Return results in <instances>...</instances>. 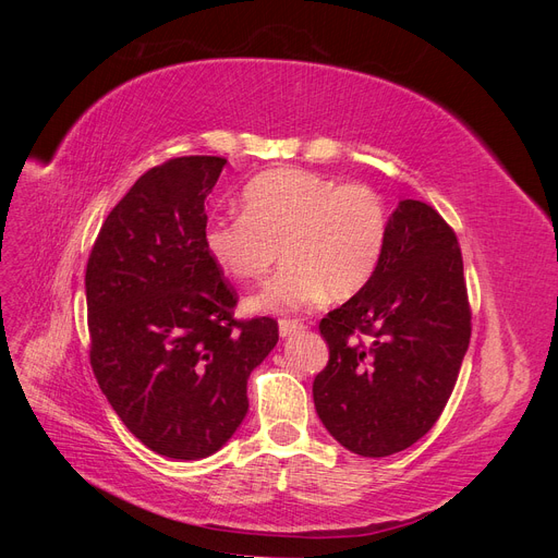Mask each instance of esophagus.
<instances>
[{
	"instance_id": "34e87169",
	"label": "esophagus",
	"mask_w": 558,
	"mask_h": 558,
	"mask_svg": "<svg viewBox=\"0 0 558 558\" xmlns=\"http://www.w3.org/2000/svg\"><path fill=\"white\" fill-rule=\"evenodd\" d=\"M300 330H305V324H302V320H295V318H281L279 320V335L281 337H289V335L300 332Z\"/></svg>"
}]
</instances>
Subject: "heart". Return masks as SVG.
I'll return each instance as SVG.
<instances>
[{"label":"heart","instance_id":"obj_1","mask_svg":"<svg viewBox=\"0 0 558 558\" xmlns=\"http://www.w3.org/2000/svg\"><path fill=\"white\" fill-rule=\"evenodd\" d=\"M386 238L388 209L375 189L279 167L244 185L242 216L211 221L205 246L240 281H260L283 248L286 265L248 300L251 310L279 312L316 305L326 293L356 295L375 277Z\"/></svg>","mask_w":558,"mask_h":558}]
</instances>
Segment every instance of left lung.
Returning a JSON list of instances; mask_svg holds the SVG:
<instances>
[{"mask_svg":"<svg viewBox=\"0 0 558 558\" xmlns=\"http://www.w3.org/2000/svg\"><path fill=\"white\" fill-rule=\"evenodd\" d=\"M470 318L456 232L426 202L402 199L375 277L318 324L330 359L312 391L328 433L369 459L421 440L459 379Z\"/></svg>","mask_w":558,"mask_h":558,"instance_id":"1","label":"left lung"}]
</instances>
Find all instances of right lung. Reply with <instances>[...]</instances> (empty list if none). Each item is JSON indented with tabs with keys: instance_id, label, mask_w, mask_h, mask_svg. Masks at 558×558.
<instances>
[{
	"instance_id": "1",
	"label": "right lung",
	"mask_w": 558,
	"mask_h": 558,
	"mask_svg": "<svg viewBox=\"0 0 558 558\" xmlns=\"http://www.w3.org/2000/svg\"><path fill=\"white\" fill-rule=\"evenodd\" d=\"M226 162L150 167L109 211L86 267L95 379L142 445L179 461L230 440L251 369L279 342L275 318H234L240 298L205 246V199Z\"/></svg>"
}]
</instances>
